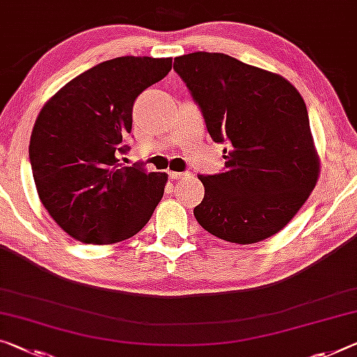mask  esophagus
I'll return each mask as SVG.
<instances>
[{
    "instance_id": "1",
    "label": "esophagus",
    "mask_w": 357,
    "mask_h": 357,
    "mask_svg": "<svg viewBox=\"0 0 357 357\" xmlns=\"http://www.w3.org/2000/svg\"><path fill=\"white\" fill-rule=\"evenodd\" d=\"M191 174L188 172H169V177H171L172 180H183L186 177H190Z\"/></svg>"
}]
</instances>
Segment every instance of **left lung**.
<instances>
[{
  "mask_svg": "<svg viewBox=\"0 0 357 357\" xmlns=\"http://www.w3.org/2000/svg\"><path fill=\"white\" fill-rule=\"evenodd\" d=\"M174 70L201 107L227 172L197 175V223L228 243L254 244L292 220L319 178L303 97L281 75L220 52L175 57Z\"/></svg>",
  "mask_w": 357,
  "mask_h": 357,
  "instance_id": "8db88e82",
  "label": "left lung"
}]
</instances>
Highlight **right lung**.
Segmentation results:
<instances>
[{
    "label": "right lung",
    "mask_w": 357,
    "mask_h": 357,
    "mask_svg": "<svg viewBox=\"0 0 357 357\" xmlns=\"http://www.w3.org/2000/svg\"><path fill=\"white\" fill-rule=\"evenodd\" d=\"M171 68V57L107 60L65 84L38 114L29 148L38 196L76 241L121 243L160 204L167 174L123 166L118 156L128 151L135 98Z\"/></svg>",
    "instance_id": "obj_1"
}]
</instances>
